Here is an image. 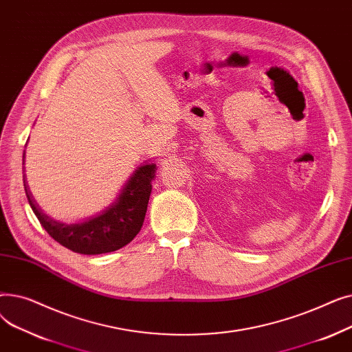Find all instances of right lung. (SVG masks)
Returning a JSON list of instances; mask_svg holds the SVG:
<instances>
[{"label": "right lung", "instance_id": "obj_1", "mask_svg": "<svg viewBox=\"0 0 352 352\" xmlns=\"http://www.w3.org/2000/svg\"><path fill=\"white\" fill-rule=\"evenodd\" d=\"M155 166V162L138 166L122 184L111 204L89 217L67 218L44 211L32 197L25 174L24 188L35 217L55 241L84 255L105 254L125 247L140 232L153 190Z\"/></svg>", "mask_w": 352, "mask_h": 352}]
</instances>
